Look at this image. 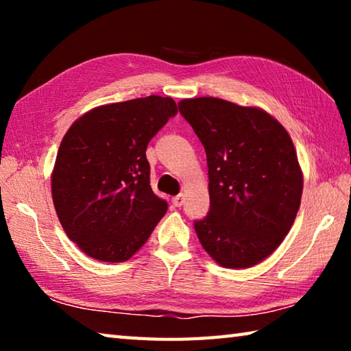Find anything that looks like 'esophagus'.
<instances>
[{
  "instance_id": "esophagus-1",
  "label": "esophagus",
  "mask_w": 351,
  "mask_h": 351,
  "mask_svg": "<svg viewBox=\"0 0 351 351\" xmlns=\"http://www.w3.org/2000/svg\"><path fill=\"white\" fill-rule=\"evenodd\" d=\"M171 204H173L175 207H181L184 204V197H182V195H178V197H175L173 199H171Z\"/></svg>"
}]
</instances>
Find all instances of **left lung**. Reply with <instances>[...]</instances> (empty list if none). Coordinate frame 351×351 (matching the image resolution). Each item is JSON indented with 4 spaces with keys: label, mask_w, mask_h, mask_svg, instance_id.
Masks as SVG:
<instances>
[{
    "label": "left lung",
    "mask_w": 351,
    "mask_h": 351,
    "mask_svg": "<svg viewBox=\"0 0 351 351\" xmlns=\"http://www.w3.org/2000/svg\"><path fill=\"white\" fill-rule=\"evenodd\" d=\"M180 112L204 145L210 207L195 230L224 268H249L272 254L300 207L293 141L268 112L217 97L184 99Z\"/></svg>",
    "instance_id": "8db88e82"
}]
</instances>
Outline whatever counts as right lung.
I'll list each match as a JSON object with an SVG mask.
<instances>
[{"instance_id":"obj_1","label":"right lung","mask_w":351,"mask_h":351,"mask_svg":"<svg viewBox=\"0 0 351 351\" xmlns=\"http://www.w3.org/2000/svg\"><path fill=\"white\" fill-rule=\"evenodd\" d=\"M178 106L148 96L97 106L71 125L52 171V201L64 232L90 257L125 261L167 212L150 186L148 142Z\"/></svg>"}]
</instances>
